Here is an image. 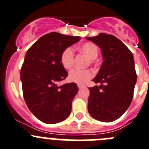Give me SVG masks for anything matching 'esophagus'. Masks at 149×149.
<instances>
[{
  "instance_id": "1",
  "label": "esophagus",
  "mask_w": 149,
  "mask_h": 149,
  "mask_svg": "<svg viewBox=\"0 0 149 149\" xmlns=\"http://www.w3.org/2000/svg\"><path fill=\"white\" fill-rule=\"evenodd\" d=\"M77 85H78V87H79V89H81V87H83V85H81V84H77Z\"/></svg>"
}]
</instances>
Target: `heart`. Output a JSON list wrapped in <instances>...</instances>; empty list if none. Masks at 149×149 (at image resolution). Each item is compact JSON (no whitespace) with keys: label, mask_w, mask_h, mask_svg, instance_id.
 Masks as SVG:
<instances>
[{"label":"heart","mask_w":149,"mask_h":149,"mask_svg":"<svg viewBox=\"0 0 149 149\" xmlns=\"http://www.w3.org/2000/svg\"><path fill=\"white\" fill-rule=\"evenodd\" d=\"M79 51L85 54L91 60H94L98 57V48L94 43L87 42L79 48ZM74 62V51L72 48H66L61 56V62L65 69L68 70L73 67ZM93 72L90 70H81L75 68L69 73V79L73 82L82 84L87 82L93 77Z\"/></svg>","instance_id":"b5f03b06"}]
</instances>
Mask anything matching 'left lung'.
Here are the masks:
<instances>
[{"label": "left lung", "instance_id": "1", "mask_svg": "<svg viewBox=\"0 0 149 149\" xmlns=\"http://www.w3.org/2000/svg\"><path fill=\"white\" fill-rule=\"evenodd\" d=\"M98 45L103 62L92 81L99 86L90 87L88 112L93 118L103 122L118 119L131 104L137 82L133 54L119 39L101 33L86 37Z\"/></svg>", "mask_w": 149, "mask_h": 149}]
</instances>
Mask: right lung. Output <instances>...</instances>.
<instances>
[{
    "label": "right lung",
    "mask_w": 149,
    "mask_h": 149,
    "mask_svg": "<svg viewBox=\"0 0 149 149\" xmlns=\"http://www.w3.org/2000/svg\"><path fill=\"white\" fill-rule=\"evenodd\" d=\"M80 39L49 33L26 52L20 71L23 97L29 110L43 123H59L71 112L72 101L79 88L74 82L61 86L57 83L68 76L61 62L62 52Z\"/></svg>",
    "instance_id": "obj_1"
}]
</instances>
